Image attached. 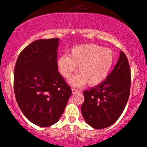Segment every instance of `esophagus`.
<instances>
[{
  "label": "esophagus",
  "mask_w": 147,
  "mask_h": 147,
  "mask_svg": "<svg viewBox=\"0 0 147 147\" xmlns=\"http://www.w3.org/2000/svg\"><path fill=\"white\" fill-rule=\"evenodd\" d=\"M78 92H79V90H75V89H74V88H72V94H76V93H78Z\"/></svg>",
  "instance_id": "1"
}]
</instances>
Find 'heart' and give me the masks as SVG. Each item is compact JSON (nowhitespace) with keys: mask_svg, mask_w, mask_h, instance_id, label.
Listing matches in <instances>:
<instances>
[{"mask_svg":"<svg viewBox=\"0 0 147 147\" xmlns=\"http://www.w3.org/2000/svg\"><path fill=\"white\" fill-rule=\"evenodd\" d=\"M114 57L110 49L94 43L84 44L72 47L69 55L60 56L57 67L60 74L69 79L79 66L80 74L69 81L70 84L81 86L87 83L89 86H95L106 79L113 65Z\"/></svg>","mask_w":147,"mask_h":147,"instance_id":"1","label":"heart"}]
</instances>
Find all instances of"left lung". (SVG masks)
Returning a JSON list of instances; mask_svg holds the SVG:
<instances>
[{
    "instance_id": "obj_1",
    "label": "left lung",
    "mask_w": 147,
    "mask_h": 147,
    "mask_svg": "<svg viewBox=\"0 0 147 147\" xmlns=\"http://www.w3.org/2000/svg\"><path fill=\"white\" fill-rule=\"evenodd\" d=\"M131 69L124 52L116 66L97 87L83 92L81 112L86 122L95 129L112 125L122 114L130 93Z\"/></svg>"
}]
</instances>
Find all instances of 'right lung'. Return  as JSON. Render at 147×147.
I'll return each mask as SVG.
<instances>
[{
  "label": "right lung",
  "mask_w": 147,
  "mask_h": 147,
  "mask_svg": "<svg viewBox=\"0 0 147 147\" xmlns=\"http://www.w3.org/2000/svg\"><path fill=\"white\" fill-rule=\"evenodd\" d=\"M58 45L59 38L34 41L20 53L15 65L16 101L25 117L39 127L55 124L72 94L57 70Z\"/></svg>",
  "instance_id": "obj_1"
}]
</instances>
